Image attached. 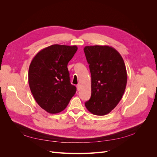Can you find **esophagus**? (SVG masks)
I'll use <instances>...</instances> for the list:
<instances>
[{
	"mask_svg": "<svg viewBox=\"0 0 157 157\" xmlns=\"http://www.w3.org/2000/svg\"><path fill=\"white\" fill-rule=\"evenodd\" d=\"M77 90H78V91H79V90H80V85L79 84H77Z\"/></svg>",
	"mask_w": 157,
	"mask_h": 157,
	"instance_id": "obj_1",
	"label": "esophagus"
}]
</instances>
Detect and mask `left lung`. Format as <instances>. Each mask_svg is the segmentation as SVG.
Listing matches in <instances>:
<instances>
[{
    "instance_id": "left-lung-1",
    "label": "left lung",
    "mask_w": 157,
    "mask_h": 157,
    "mask_svg": "<svg viewBox=\"0 0 157 157\" xmlns=\"http://www.w3.org/2000/svg\"><path fill=\"white\" fill-rule=\"evenodd\" d=\"M84 52L92 77L91 98L85 103L94 115H105L115 108L124 93L127 72L118 52L109 46H87Z\"/></svg>"
}]
</instances>
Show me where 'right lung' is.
Instances as JSON below:
<instances>
[{
	"instance_id": "1",
	"label": "right lung",
	"mask_w": 157,
	"mask_h": 157,
	"mask_svg": "<svg viewBox=\"0 0 157 157\" xmlns=\"http://www.w3.org/2000/svg\"><path fill=\"white\" fill-rule=\"evenodd\" d=\"M77 46L53 44L32 59L28 73L31 92L39 105L51 114L63 111L77 91L70 82L67 69Z\"/></svg>"
}]
</instances>
